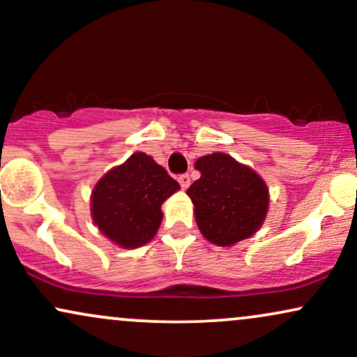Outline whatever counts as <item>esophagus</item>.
I'll return each mask as SVG.
<instances>
[{
	"label": "esophagus",
	"instance_id": "34e87169",
	"mask_svg": "<svg viewBox=\"0 0 357 357\" xmlns=\"http://www.w3.org/2000/svg\"><path fill=\"white\" fill-rule=\"evenodd\" d=\"M178 181H179V184H181L183 190H186V188L190 186L191 179H190V176H188V174H181V176H179V178H178Z\"/></svg>",
	"mask_w": 357,
	"mask_h": 357
}]
</instances>
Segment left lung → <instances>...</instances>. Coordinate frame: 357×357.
Instances as JSON below:
<instances>
[{
    "label": "left lung",
    "instance_id": "1",
    "mask_svg": "<svg viewBox=\"0 0 357 357\" xmlns=\"http://www.w3.org/2000/svg\"><path fill=\"white\" fill-rule=\"evenodd\" d=\"M202 178L186 191L202 235L218 247H233L260 230L268 213L267 183L230 154L213 153L195 162Z\"/></svg>",
    "mask_w": 357,
    "mask_h": 357
}]
</instances>
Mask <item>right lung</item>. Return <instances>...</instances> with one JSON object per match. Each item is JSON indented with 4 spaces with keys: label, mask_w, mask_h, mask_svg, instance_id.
<instances>
[{
    "label": "right lung",
    "mask_w": 357,
    "mask_h": 357,
    "mask_svg": "<svg viewBox=\"0 0 357 357\" xmlns=\"http://www.w3.org/2000/svg\"><path fill=\"white\" fill-rule=\"evenodd\" d=\"M178 190V181L151 155L134 153L93 186L90 195L93 225L117 247H142L161 227L162 203Z\"/></svg>",
    "instance_id": "right-lung-1"
}]
</instances>
